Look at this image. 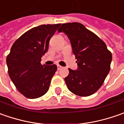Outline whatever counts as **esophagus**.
<instances>
[{
    "mask_svg": "<svg viewBox=\"0 0 124 124\" xmlns=\"http://www.w3.org/2000/svg\"><path fill=\"white\" fill-rule=\"evenodd\" d=\"M63 67H62L61 65H57V69H58V70H61L62 68H63Z\"/></svg>",
    "mask_w": 124,
    "mask_h": 124,
    "instance_id": "34e87169",
    "label": "esophagus"
}]
</instances>
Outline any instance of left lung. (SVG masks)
I'll return each instance as SVG.
<instances>
[{"instance_id": "8db88e82", "label": "left lung", "mask_w": 124, "mask_h": 124, "mask_svg": "<svg viewBox=\"0 0 124 124\" xmlns=\"http://www.w3.org/2000/svg\"><path fill=\"white\" fill-rule=\"evenodd\" d=\"M69 38L78 65L77 70H69L65 78L70 92L80 97L96 93L110 69L112 54L106 43L79 23H63L58 30Z\"/></svg>"}]
</instances>
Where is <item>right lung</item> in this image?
Returning <instances> with one entry per match:
<instances>
[{
  "mask_svg": "<svg viewBox=\"0 0 124 124\" xmlns=\"http://www.w3.org/2000/svg\"><path fill=\"white\" fill-rule=\"evenodd\" d=\"M60 25H41L29 30L14 43L7 55L9 76L18 92L28 99L40 97L49 89L57 66L42 65L41 57Z\"/></svg>",
  "mask_w": 124,
  "mask_h": 124,
  "instance_id": "obj_1",
  "label": "right lung"
}]
</instances>
